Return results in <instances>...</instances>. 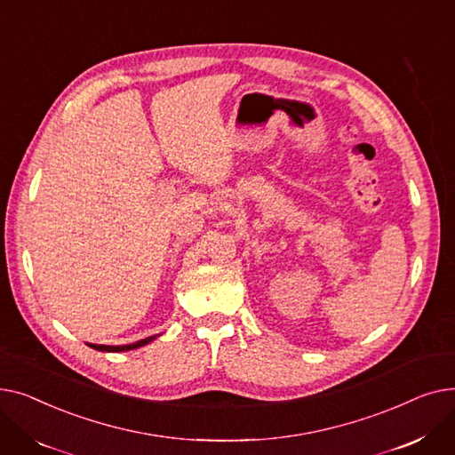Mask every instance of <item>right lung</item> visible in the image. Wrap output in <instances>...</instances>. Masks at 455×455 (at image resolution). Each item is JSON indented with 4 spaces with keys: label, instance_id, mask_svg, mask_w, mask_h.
I'll list each match as a JSON object with an SVG mask.
<instances>
[{
    "label": "right lung",
    "instance_id": "obj_1",
    "mask_svg": "<svg viewBox=\"0 0 455 455\" xmlns=\"http://www.w3.org/2000/svg\"><path fill=\"white\" fill-rule=\"evenodd\" d=\"M160 336V333H158ZM158 336H151V338H146V339H140V341H136V343H131V345H116V347H112V345H95V343H86L90 348H93V350H101V352H127V350H134V348H140V347H143V345H148V343H151V341H155Z\"/></svg>",
    "mask_w": 455,
    "mask_h": 455
}]
</instances>
